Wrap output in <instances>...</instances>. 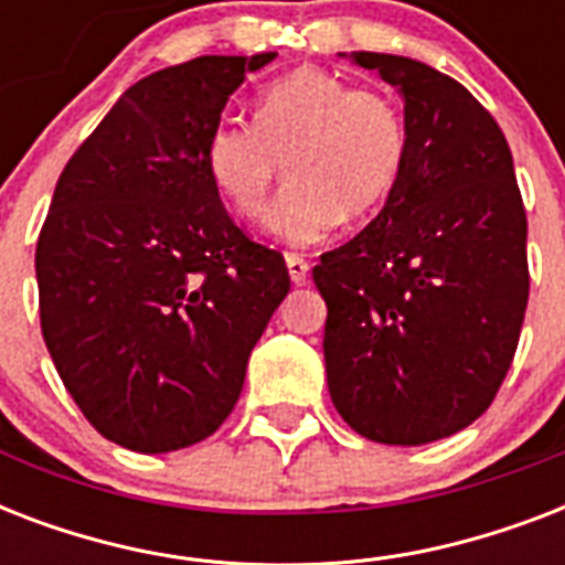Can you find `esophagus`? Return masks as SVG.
<instances>
[{"instance_id": "esophagus-1", "label": "esophagus", "mask_w": 565, "mask_h": 565, "mask_svg": "<svg viewBox=\"0 0 565 565\" xmlns=\"http://www.w3.org/2000/svg\"><path fill=\"white\" fill-rule=\"evenodd\" d=\"M287 269H290V278L292 284H305L308 281V260L301 255H296V252H287Z\"/></svg>"}]
</instances>
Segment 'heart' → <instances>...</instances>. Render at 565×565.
<instances>
[{
  "mask_svg": "<svg viewBox=\"0 0 565 565\" xmlns=\"http://www.w3.org/2000/svg\"><path fill=\"white\" fill-rule=\"evenodd\" d=\"M404 152V117L386 93L301 66L257 96L255 126L213 128L204 170L234 216L260 222L284 163L290 184L275 204L273 231L290 246H310L345 216L377 211L402 175Z\"/></svg>",
  "mask_w": 565,
  "mask_h": 565,
  "instance_id": "1",
  "label": "heart"
}]
</instances>
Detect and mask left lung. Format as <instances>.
Wrapping results in <instances>:
<instances>
[{
  "mask_svg": "<svg viewBox=\"0 0 565 565\" xmlns=\"http://www.w3.org/2000/svg\"><path fill=\"white\" fill-rule=\"evenodd\" d=\"M404 96L402 175L375 220L326 252V372L337 413L384 446L472 425L499 393L527 308V220L490 110L413 57L354 52Z\"/></svg>",
  "mask_w": 565,
  "mask_h": 565,
  "instance_id": "8db88e82",
  "label": "left lung"
}]
</instances>
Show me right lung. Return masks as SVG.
<instances>
[{
  "label": "right lung",
  "instance_id": "right-lung-1",
  "mask_svg": "<svg viewBox=\"0 0 565 565\" xmlns=\"http://www.w3.org/2000/svg\"><path fill=\"white\" fill-rule=\"evenodd\" d=\"M273 57L202 55L128 87L75 149L40 228V328L57 375L102 437L140 455L228 419L290 292L281 252L231 220L204 170L228 96Z\"/></svg>",
  "mask_w": 565,
  "mask_h": 565
}]
</instances>
